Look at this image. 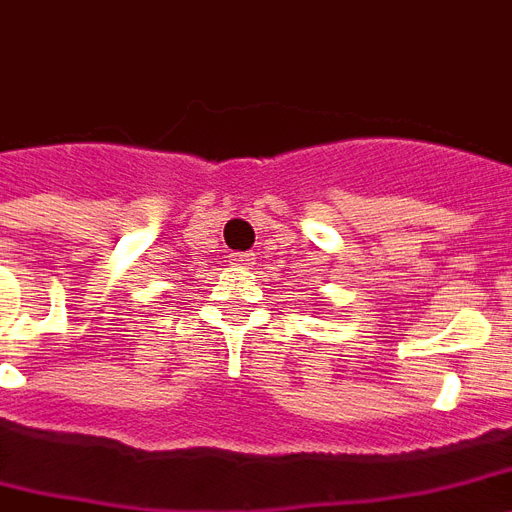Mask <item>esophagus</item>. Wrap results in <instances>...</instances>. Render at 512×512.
I'll return each instance as SVG.
<instances>
[{
	"label": "esophagus",
	"instance_id": "1",
	"mask_svg": "<svg viewBox=\"0 0 512 512\" xmlns=\"http://www.w3.org/2000/svg\"><path fill=\"white\" fill-rule=\"evenodd\" d=\"M233 265H239V268H252L255 265V255L252 252H236V255H231Z\"/></svg>",
	"mask_w": 512,
	"mask_h": 512
}]
</instances>
